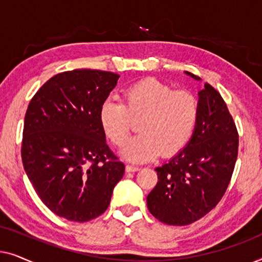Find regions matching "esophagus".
I'll use <instances>...</instances> for the list:
<instances>
[{
  "label": "esophagus",
  "mask_w": 262,
  "mask_h": 262,
  "mask_svg": "<svg viewBox=\"0 0 262 262\" xmlns=\"http://www.w3.org/2000/svg\"><path fill=\"white\" fill-rule=\"evenodd\" d=\"M125 169H126V171H130V173H132V171H137V170H139V169H141V168L137 167V166H131V164H127Z\"/></svg>",
  "instance_id": "esophagus-1"
}]
</instances>
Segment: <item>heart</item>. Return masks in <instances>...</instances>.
I'll use <instances>...</instances> for the list:
<instances>
[{"instance_id":"obj_1","label":"heart","mask_w":262,"mask_h":262,"mask_svg":"<svg viewBox=\"0 0 262 262\" xmlns=\"http://www.w3.org/2000/svg\"><path fill=\"white\" fill-rule=\"evenodd\" d=\"M198 100L192 93L175 91L156 78L135 82L123 91V102L106 100L99 111V121L114 145L125 144L131 118H141L138 131L121 150L124 159L144 162L160 154L173 155L184 149L196 126Z\"/></svg>"}]
</instances>
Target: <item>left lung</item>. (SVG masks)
I'll return each instance as SVG.
<instances>
[{
    "label": "left lung",
    "instance_id": "8db88e82",
    "mask_svg": "<svg viewBox=\"0 0 262 262\" xmlns=\"http://www.w3.org/2000/svg\"><path fill=\"white\" fill-rule=\"evenodd\" d=\"M198 96L199 117L192 138L155 168L159 181L146 196L150 213L168 225L191 224L209 213L227 191L237 159V130L224 100L209 83Z\"/></svg>",
    "mask_w": 262,
    "mask_h": 262
}]
</instances>
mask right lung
I'll return each instance as SVG.
<instances>
[{"mask_svg":"<svg viewBox=\"0 0 262 262\" xmlns=\"http://www.w3.org/2000/svg\"><path fill=\"white\" fill-rule=\"evenodd\" d=\"M119 75L75 69L41 85L25 116L21 156L41 202L74 222L99 217L125 166L106 144L99 111Z\"/></svg>","mask_w":262,"mask_h":262,"instance_id":"obj_1","label":"right lung"}]
</instances>
